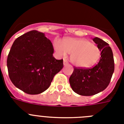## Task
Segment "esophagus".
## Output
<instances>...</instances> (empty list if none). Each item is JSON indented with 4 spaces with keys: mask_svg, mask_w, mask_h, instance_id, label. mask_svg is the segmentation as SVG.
Here are the masks:
<instances>
[{
    "mask_svg": "<svg viewBox=\"0 0 124 124\" xmlns=\"http://www.w3.org/2000/svg\"><path fill=\"white\" fill-rule=\"evenodd\" d=\"M68 64V62L67 60H64V61H63V64H64V66H66Z\"/></svg>",
    "mask_w": 124,
    "mask_h": 124,
    "instance_id": "1",
    "label": "esophagus"
}]
</instances>
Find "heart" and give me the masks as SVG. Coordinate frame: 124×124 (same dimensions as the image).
Returning <instances> with one entry per match:
<instances>
[{"instance_id":"heart-1","label":"heart","mask_w":124,"mask_h":124,"mask_svg":"<svg viewBox=\"0 0 124 124\" xmlns=\"http://www.w3.org/2000/svg\"><path fill=\"white\" fill-rule=\"evenodd\" d=\"M54 48L61 56H66L67 53L71 54V61L78 67L92 66L101 57V51L98 47L84 38H69L64 42L56 40Z\"/></svg>"}]
</instances>
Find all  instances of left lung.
<instances>
[{
  "label": "left lung",
  "instance_id": "8db88e82",
  "mask_svg": "<svg viewBox=\"0 0 124 124\" xmlns=\"http://www.w3.org/2000/svg\"><path fill=\"white\" fill-rule=\"evenodd\" d=\"M93 40L101 52L99 63L91 68L74 67L70 78L72 89L81 96H93L104 90L114 71L113 53L109 44L97 37Z\"/></svg>",
  "mask_w": 124,
  "mask_h": 124
}]
</instances>
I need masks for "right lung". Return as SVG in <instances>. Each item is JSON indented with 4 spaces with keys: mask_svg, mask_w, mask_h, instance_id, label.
Masks as SVG:
<instances>
[{
    "mask_svg": "<svg viewBox=\"0 0 124 124\" xmlns=\"http://www.w3.org/2000/svg\"><path fill=\"white\" fill-rule=\"evenodd\" d=\"M52 43L45 34L32 30L14 41L7 61L11 81L28 94H38L50 87L63 60L53 57Z\"/></svg>",
    "mask_w": 124,
    "mask_h": 124,
    "instance_id": "1",
    "label": "right lung"
}]
</instances>
